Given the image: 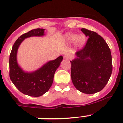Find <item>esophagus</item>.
I'll list each match as a JSON object with an SVG mask.
<instances>
[{"instance_id":"obj_1","label":"esophagus","mask_w":123,"mask_h":123,"mask_svg":"<svg viewBox=\"0 0 123 123\" xmlns=\"http://www.w3.org/2000/svg\"><path fill=\"white\" fill-rule=\"evenodd\" d=\"M64 59H67V60H68V59H70L71 58V56L70 54H65V55H64Z\"/></svg>"}]
</instances>
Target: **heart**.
I'll use <instances>...</instances> for the list:
<instances>
[{"label":"heart","mask_w":123,"mask_h":123,"mask_svg":"<svg viewBox=\"0 0 123 123\" xmlns=\"http://www.w3.org/2000/svg\"><path fill=\"white\" fill-rule=\"evenodd\" d=\"M65 40L69 43L76 42L77 44L79 47H81L85 43V37L83 36H79L77 34L68 33L65 36Z\"/></svg>","instance_id":"b5f03b06"}]
</instances>
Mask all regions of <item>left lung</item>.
<instances>
[{"instance_id":"8db88e82","label":"left lung","mask_w":123,"mask_h":123,"mask_svg":"<svg viewBox=\"0 0 123 123\" xmlns=\"http://www.w3.org/2000/svg\"><path fill=\"white\" fill-rule=\"evenodd\" d=\"M81 30L89 38L85 47L77 52L75 58L70 61L72 82L83 93H96L104 89L111 77L112 56L100 35L86 28Z\"/></svg>"}]
</instances>
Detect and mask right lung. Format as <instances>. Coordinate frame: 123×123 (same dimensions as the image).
I'll return each mask as SVG.
<instances>
[{"mask_svg":"<svg viewBox=\"0 0 123 123\" xmlns=\"http://www.w3.org/2000/svg\"><path fill=\"white\" fill-rule=\"evenodd\" d=\"M44 30L43 28H36L21 36L15 42L10 54V79L21 92L28 96L38 97L49 90L54 81L55 73L63 59L62 56H60L32 72L25 71L18 64L17 52L22 42L30 37L43 36Z\"/></svg>","mask_w":123,"mask_h":123,"instance_id":"add662e5","label":"right lung"}]
</instances>
